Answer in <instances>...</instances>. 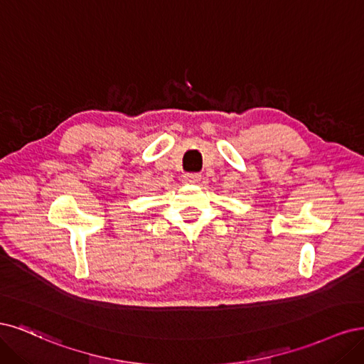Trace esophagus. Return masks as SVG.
<instances>
[{
  "label": "esophagus",
  "instance_id": "1",
  "mask_svg": "<svg viewBox=\"0 0 364 364\" xmlns=\"http://www.w3.org/2000/svg\"><path fill=\"white\" fill-rule=\"evenodd\" d=\"M183 180H184V183H187V184H195V183H198L199 180H201V175H199L198 172H187V173L183 175Z\"/></svg>",
  "mask_w": 364,
  "mask_h": 364
}]
</instances>
